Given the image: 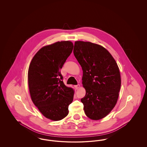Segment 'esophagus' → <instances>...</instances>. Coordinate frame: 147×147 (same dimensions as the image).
Here are the masks:
<instances>
[{
    "mask_svg": "<svg viewBox=\"0 0 147 147\" xmlns=\"http://www.w3.org/2000/svg\"><path fill=\"white\" fill-rule=\"evenodd\" d=\"M80 85H79V84H78V85L75 86V88H76V89H78L80 88Z\"/></svg>",
    "mask_w": 147,
    "mask_h": 147,
    "instance_id": "1",
    "label": "esophagus"
}]
</instances>
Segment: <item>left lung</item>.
<instances>
[{
    "instance_id": "1",
    "label": "left lung",
    "mask_w": 147,
    "mask_h": 147,
    "mask_svg": "<svg viewBox=\"0 0 147 147\" xmlns=\"http://www.w3.org/2000/svg\"><path fill=\"white\" fill-rule=\"evenodd\" d=\"M73 52L83 70L84 112L92 120L103 119L118 100L121 85L118 65L107 49L92 42L76 41Z\"/></svg>"
}]
</instances>
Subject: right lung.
<instances>
[{"instance_id": "right-lung-1", "label": "right lung", "mask_w": 147, "mask_h": 147, "mask_svg": "<svg viewBox=\"0 0 147 147\" xmlns=\"http://www.w3.org/2000/svg\"><path fill=\"white\" fill-rule=\"evenodd\" d=\"M73 49L69 41L45 46L32 58L28 68L29 91L40 112L52 121H60L68 114L74 90L62 80L60 70Z\"/></svg>"}]
</instances>
